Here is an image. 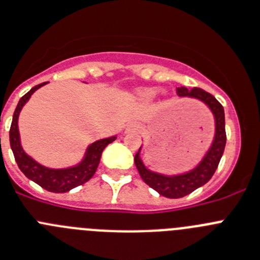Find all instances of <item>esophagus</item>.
Masks as SVG:
<instances>
[{
	"label": "esophagus",
	"instance_id": "1",
	"mask_svg": "<svg viewBox=\"0 0 260 260\" xmlns=\"http://www.w3.org/2000/svg\"><path fill=\"white\" fill-rule=\"evenodd\" d=\"M137 124L136 123H131V124H128L127 127V132H135V131H137Z\"/></svg>",
	"mask_w": 260,
	"mask_h": 260
}]
</instances>
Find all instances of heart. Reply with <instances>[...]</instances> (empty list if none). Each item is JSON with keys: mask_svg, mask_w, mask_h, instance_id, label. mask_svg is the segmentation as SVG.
I'll return each instance as SVG.
<instances>
[{"mask_svg": "<svg viewBox=\"0 0 260 260\" xmlns=\"http://www.w3.org/2000/svg\"><path fill=\"white\" fill-rule=\"evenodd\" d=\"M155 95H156L155 89H146V90H142V92L140 93V97H141L142 100H146V101H149V100L154 98Z\"/></svg>", "mask_w": 260, "mask_h": 260, "instance_id": "1", "label": "heart"}]
</instances>
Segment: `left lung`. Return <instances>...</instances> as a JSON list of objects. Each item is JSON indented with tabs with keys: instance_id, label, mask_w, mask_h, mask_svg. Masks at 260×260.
<instances>
[{
	"instance_id": "obj_1",
	"label": "left lung",
	"mask_w": 260,
	"mask_h": 260,
	"mask_svg": "<svg viewBox=\"0 0 260 260\" xmlns=\"http://www.w3.org/2000/svg\"><path fill=\"white\" fill-rule=\"evenodd\" d=\"M176 93L179 97L194 98V100L202 102L209 107L212 116H214L215 132L211 145L200 162L191 170L185 171V172H179V174H160V172H155V171L147 168L141 158L142 146L140 147V150L135 155V163L140 172V176L150 188H153L160 196L167 198L185 197L196 189L205 185L216 171L217 165L223 156L226 141L224 109L214 95L205 92L201 88L188 89L186 86L176 88Z\"/></svg>"
}]
</instances>
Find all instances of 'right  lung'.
<instances>
[{
    "label": "right lung",
    "instance_id": "add662e5",
    "mask_svg": "<svg viewBox=\"0 0 260 260\" xmlns=\"http://www.w3.org/2000/svg\"><path fill=\"white\" fill-rule=\"evenodd\" d=\"M45 84H48V81L34 86L18 102L10 127V146L14 156H15L16 163H18V167L28 179L39 184L41 188L53 191V193H66V191L71 190V189L76 188V186L81 185V184L92 179L98 165H100V160H101L102 151L107 145L115 141L118 135L97 140V141L88 145L80 162L74 166H70V167L50 168L37 162L36 159L28 155L23 149L22 141H20L19 127H18V119H19L20 111L24 107V105L29 101L31 95Z\"/></svg>",
    "mask_w": 260,
    "mask_h": 260
}]
</instances>
